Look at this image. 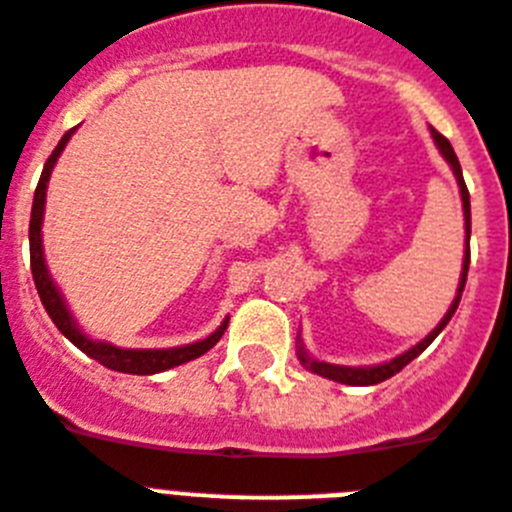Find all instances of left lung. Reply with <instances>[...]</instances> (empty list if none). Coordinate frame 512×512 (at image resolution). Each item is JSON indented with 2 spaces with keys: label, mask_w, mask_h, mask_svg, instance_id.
Masks as SVG:
<instances>
[{
  "label": "left lung",
  "mask_w": 512,
  "mask_h": 512,
  "mask_svg": "<svg viewBox=\"0 0 512 512\" xmlns=\"http://www.w3.org/2000/svg\"><path fill=\"white\" fill-rule=\"evenodd\" d=\"M431 139H434L436 149L442 152V157L447 160V165L452 168L455 173V181H458V189H460V199H463V218H465V252H463V270H460V284H458V292H455V299H452L450 310L444 313V318L436 323V328H431L429 336H423L421 342L405 350L402 355L392 357V360H386V363H378V365H334V363H326V360H315L310 352L305 350V342H302V336L297 334V357L299 363L305 365L310 373H318L323 378H331V381H339V384H347V386H371V384H381L386 378H392L394 373H400L410 360L421 355L431 342H434L436 336L442 334V328L450 323V318L455 315L460 305V297H463V289H465V278H468V263H471V249H468V242H471V197H468V189H465V181H463V170H460V162L455 157V149L447 139H444L439 131L431 128Z\"/></svg>",
  "instance_id": "left-lung-1"
}]
</instances>
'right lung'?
Listing matches in <instances>:
<instances>
[{"label": "right lung", "instance_id": "1", "mask_svg": "<svg viewBox=\"0 0 512 512\" xmlns=\"http://www.w3.org/2000/svg\"><path fill=\"white\" fill-rule=\"evenodd\" d=\"M76 134V128H70L68 134L62 136L60 144L54 147V152L49 155L47 165L41 170L39 186H36V194H33V207H31V228H28V242H31V273L33 284H36V292L41 297V305L49 313L52 323L60 328V334L73 342L81 352L97 360L110 371L118 373H134V376H152V373H162L168 368H176V365H184L194 357L205 355L207 350H213L218 339L223 336L228 326V318L215 328L213 334L199 339V342L184 344V347H168V350H123V347H115L110 342H102V339H91L89 334H83V328L78 326V321L70 313L68 302L62 297L60 286L54 284L52 273L47 268V257H44V239H41V226H44V205H47V186L49 178H52V170L57 165V157L62 155V149L68 147L70 136Z\"/></svg>", "mask_w": 512, "mask_h": 512}]
</instances>
